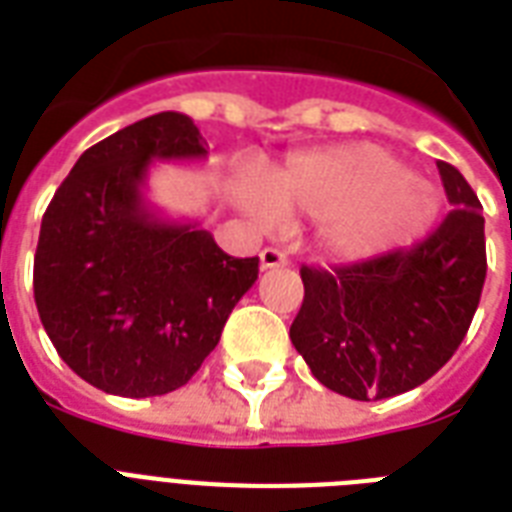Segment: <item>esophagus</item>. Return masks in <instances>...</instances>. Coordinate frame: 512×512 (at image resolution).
Listing matches in <instances>:
<instances>
[{
  "instance_id": "obj_1",
  "label": "esophagus",
  "mask_w": 512,
  "mask_h": 512,
  "mask_svg": "<svg viewBox=\"0 0 512 512\" xmlns=\"http://www.w3.org/2000/svg\"><path fill=\"white\" fill-rule=\"evenodd\" d=\"M287 263H289L287 255H284V252H279V249L268 247L260 252V268H265V271H268V268H284Z\"/></svg>"
}]
</instances>
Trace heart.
Returning <instances> with one entry per match:
<instances>
[{
    "instance_id": "obj_1",
    "label": "heart",
    "mask_w": 512,
    "mask_h": 512,
    "mask_svg": "<svg viewBox=\"0 0 512 512\" xmlns=\"http://www.w3.org/2000/svg\"><path fill=\"white\" fill-rule=\"evenodd\" d=\"M239 201L260 225L324 220L321 244L345 260L404 247L438 212V193L428 180L366 143L295 156L268 175L263 191L241 185Z\"/></svg>"
}]
</instances>
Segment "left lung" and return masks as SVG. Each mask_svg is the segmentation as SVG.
I'll use <instances>...</instances> for the list:
<instances>
[{"mask_svg": "<svg viewBox=\"0 0 512 512\" xmlns=\"http://www.w3.org/2000/svg\"><path fill=\"white\" fill-rule=\"evenodd\" d=\"M452 212L428 239L364 263L300 268L305 297L289 340L340 396L380 401L430 380L460 348L486 279L481 201L438 162Z\"/></svg>", "mask_w": 512, "mask_h": 512, "instance_id": "obj_1", "label": "left lung"}]
</instances>
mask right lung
<instances>
[{
	"instance_id": "obj_1",
	"label": "right lung",
	"mask_w": 512,
	"mask_h": 512,
	"mask_svg": "<svg viewBox=\"0 0 512 512\" xmlns=\"http://www.w3.org/2000/svg\"><path fill=\"white\" fill-rule=\"evenodd\" d=\"M191 116L162 111L87 148L42 217L34 300L58 356L95 388L164 396L215 350L257 257H231L199 220L146 199L154 162H201Z\"/></svg>"
}]
</instances>
